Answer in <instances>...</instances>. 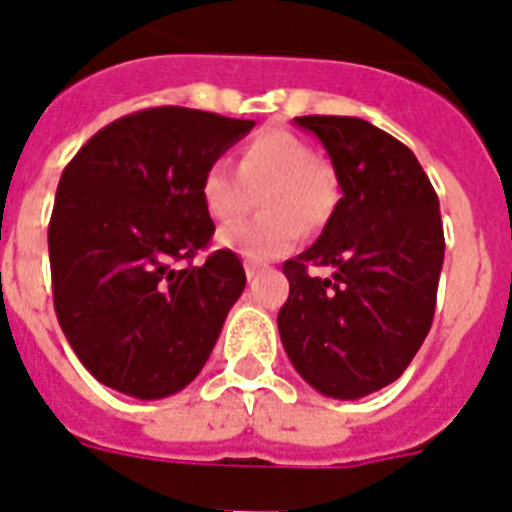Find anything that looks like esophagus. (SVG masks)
<instances>
[{"instance_id": "34e87169", "label": "esophagus", "mask_w": 512, "mask_h": 512, "mask_svg": "<svg viewBox=\"0 0 512 512\" xmlns=\"http://www.w3.org/2000/svg\"><path fill=\"white\" fill-rule=\"evenodd\" d=\"M244 273H247V278H249V281H252V278H255L257 273H260V265H257V263H244Z\"/></svg>"}]
</instances>
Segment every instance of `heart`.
Masks as SVG:
<instances>
[{"instance_id":"1","label":"heart","mask_w":512,"mask_h":512,"mask_svg":"<svg viewBox=\"0 0 512 512\" xmlns=\"http://www.w3.org/2000/svg\"><path fill=\"white\" fill-rule=\"evenodd\" d=\"M268 216L239 221L218 231V244L252 263L286 255L304 229H320L338 203V179L328 161L315 156L294 132L270 130L239 153V171L216 161L200 179V200L216 221L247 213L255 195Z\"/></svg>"}]
</instances>
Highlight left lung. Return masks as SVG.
<instances>
[{
	"mask_svg": "<svg viewBox=\"0 0 512 512\" xmlns=\"http://www.w3.org/2000/svg\"><path fill=\"white\" fill-rule=\"evenodd\" d=\"M328 150L341 200L320 239L283 263L278 333L296 372L330 398L403 375L432 328L445 234L440 200L401 140L356 117H296ZM312 264L333 279L308 276Z\"/></svg>",
	"mask_w": 512,
	"mask_h": 512,
	"instance_id": "1",
	"label": "left lung"
}]
</instances>
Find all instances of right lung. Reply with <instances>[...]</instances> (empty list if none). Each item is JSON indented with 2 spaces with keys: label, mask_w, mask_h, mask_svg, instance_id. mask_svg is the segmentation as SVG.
Here are the masks:
<instances>
[{
  "label": "right lung",
  "mask_w": 512,
  "mask_h": 512,
  "mask_svg": "<svg viewBox=\"0 0 512 512\" xmlns=\"http://www.w3.org/2000/svg\"><path fill=\"white\" fill-rule=\"evenodd\" d=\"M252 127L184 106L143 109L98 130L62 171L49 221L54 309L103 385L153 401L208 362L247 276L231 249L192 263L216 231L200 179Z\"/></svg>",
  "instance_id": "1"
}]
</instances>
